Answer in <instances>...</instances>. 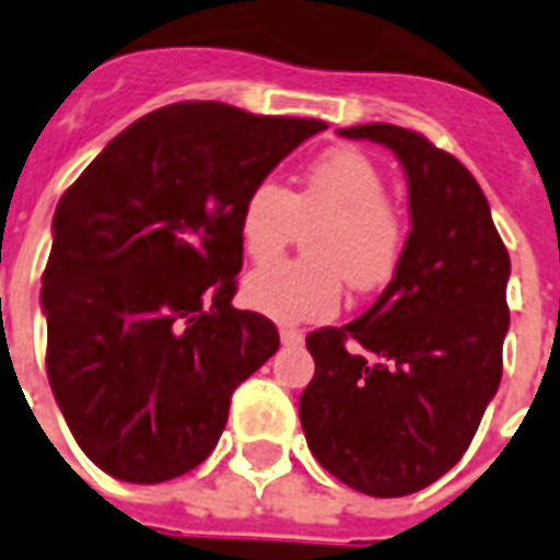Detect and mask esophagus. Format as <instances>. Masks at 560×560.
<instances>
[{"label":"esophagus","instance_id":"esophagus-1","mask_svg":"<svg viewBox=\"0 0 560 560\" xmlns=\"http://www.w3.org/2000/svg\"><path fill=\"white\" fill-rule=\"evenodd\" d=\"M279 337H281V346H302V340H305V334L299 331V328H288V325L281 328Z\"/></svg>","mask_w":560,"mask_h":560}]
</instances>
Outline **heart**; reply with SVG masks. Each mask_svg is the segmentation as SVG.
<instances>
[{
	"label": "heart",
	"mask_w": 560,
	"mask_h": 560,
	"mask_svg": "<svg viewBox=\"0 0 560 560\" xmlns=\"http://www.w3.org/2000/svg\"><path fill=\"white\" fill-rule=\"evenodd\" d=\"M307 232L305 258L258 267L244 299L279 323H319L337 314L342 279L354 290H377L398 272L407 223L386 197V174L369 153L340 144L319 153L293 191L261 179L246 191L237 235L255 261H270Z\"/></svg>",
	"instance_id": "1"
}]
</instances>
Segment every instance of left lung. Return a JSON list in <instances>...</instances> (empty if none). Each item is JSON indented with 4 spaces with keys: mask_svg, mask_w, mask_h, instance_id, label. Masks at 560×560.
Returning a JSON list of instances; mask_svg holds the SVG:
<instances>
[{
    "mask_svg": "<svg viewBox=\"0 0 560 560\" xmlns=\"http://www.w3.org/2000/svg\"><path fill=\"white\" fill-rule=\"evenodd\" d=\"M407 171L412 229L366 314L307 334L316 372L299 400L307 447L369 497L416 494L462 459L503 377L509 253L479 183L427 136L340 130Z\"/></svg>",
    "mask_w": 560,
    "mask_h": 560,
    "instance_id": "8db88e82",
    "label": "left lung"
}]
</instances>
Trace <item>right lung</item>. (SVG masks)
<instances>
[{
    "instance_id": "right-lung-1",
    "label": "right lung",
    "mask_w": 560,
    "mask_h": 560,
    "mask_svg": "<svg viewBox=\"0 0 560 560\" xmlns=\"http://www.w3.org/2000/svg\"><path fill=\"white\" fill-rule=\"evenodd\" d=\"M325 127L183 101L121 130L60 197L39 296L46 372L74 442L109 477L151 486L197 468L232 392L276 354V325L232 307L237 214Z\"/></svg>"
}]
</instances>
